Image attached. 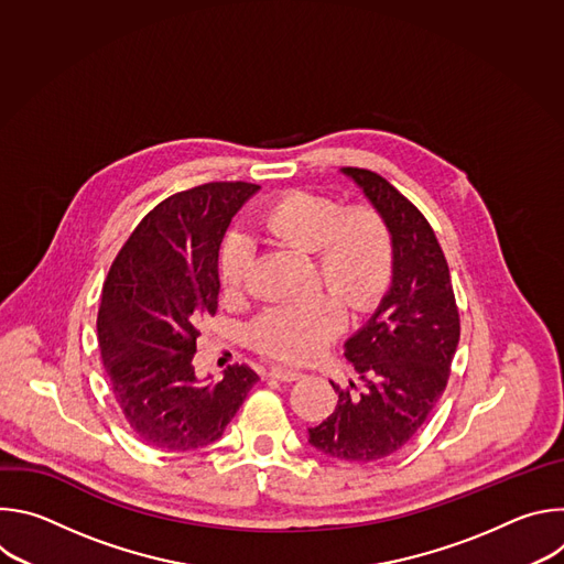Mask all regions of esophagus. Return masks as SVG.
Returning <instances> with one entry per match:
<instances>
[{
	"instance_id": "esophagus-1",
	"label": "esophagus",
	"mask_w": 564,
	"mask_h": 564,
	"mask_svg": "<svg viewBox=\"0 0 564 564\" xmlns=\"http://www.w3.org/2000/svg\"><path fill=\"white\" fill-rule=\"evenodd\" d=\"M270 377L281 379V381H296V379L303 377V372L301 370H290V368H283V366H272Z\"/></svg>"
}]
</instances>
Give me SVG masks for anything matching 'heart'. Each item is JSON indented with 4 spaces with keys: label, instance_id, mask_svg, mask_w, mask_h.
Instances as JSON below:
<instances>
[{
    "label": "heart",
    "instance_id": "obj_1",
    "mask_svg": "<svg viewBox=\"0 0 564 564\" xmlns=\"http://www.w3.org/2000/svg\"><path fill=\"white\" fill-rule=\"evenodd\" d=\"M281 246L312 254L314 279L339 293L352 312L370 310L383 294L392 270L390 234L370 207H344L324 194L288 192L261 218ZM254 243L243 231H229L220 250V279L240 290L254 263ZM346 326V310L334 294L285 303L263 312L254 326L257 346L276 359L314 357Z\"/></svg>",
    "mask_w": 564,
    "mask_h": 564
}]
</instances>
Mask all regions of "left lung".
<instances>
[{
  "mask_svg": "<svg viewBox=\"0 0 564 564\" xmlns=\"http://www.w3.org/2000/svg\"><path fill=\"white\" fill-rule=\"evenodd\" d=\"M388 227L392 274L366 324L344 344L355 379L333 415L307 429L318 453L375 462L404 446L440 401L459 341V314L435 231L422 212L386 178L344 167Z\"/></svg>",
  "mask_w": 564,
  "mask_h": 564,
  "instance_id": "obj_1",
  "label": "left lung"
}]
</instances>
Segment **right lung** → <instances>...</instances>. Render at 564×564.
I'll list each match as a JSON object with an SVG mask.
<instances>
[{
	"mask_svg": "<svg viewBox=\"0 0 564 564\" xmlns=\"http://www.w3.org/2000/svg\"><path fill=\"white\" fill-rule=\"evenodd\" d=\"M261 187L207 183L155 205L116 257L102 290L98 341L118 406L144 444L192 451L216 442L259 375L194 370L196 339L218 310V250L234 214Z\"/></svg>",
	"mask_w": 564,
	"mask_h": 564,
	"instance_id": "right-lung-1",
	"label": "right lung"
}]
</instances>
